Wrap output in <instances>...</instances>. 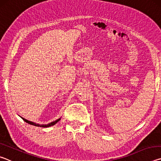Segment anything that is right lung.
Returning a JSON list of instances; mask_svg holds the SVG:
<instances>
[{
	"instance_id": "right-lung-1",
	"label": "right lung",
	"mask_w": 161,
	"mask_h": 161,
	"mask_svg": "<svg viewBox=\"0 0 161 161\" xmlns=\"http://www.w3.org/2000/svg\"><path fill=\"white\" fill-rule=\"evenodd\" d=\"M20 117H21V119H23V121H25L26 122V123H28V124H31V125H33V126H35L42 127V128H47V127H50V126H54V124H56L58 123V122L59 121V120L61 119V118H59V119H57L56 121H53V122H51V123L47 124H39L34 123V122L31 121H28V120H27V119H25L23 118V117H22V116H20Z\"/></svg>"
}]
</instances>
